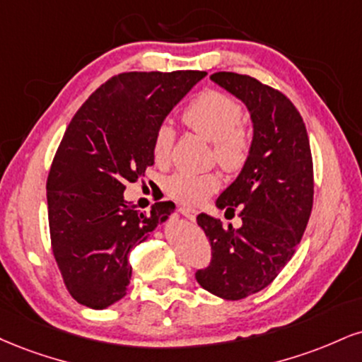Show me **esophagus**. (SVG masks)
Listing matches in <instances>:
<instances>
[{
    "label": "esophagus",
    "instance_id": "34e87169",
    "mask_svg": "<svg viewBox=\"0 0 362 362\" xmlns=\"http://www.w3.org/2000/svg\"><path fill=\"white\" fill-rule=\"evenodd\" d=\"M180 211V214L185 217V219L189 221H195V217H197V211L195 209H190V207H180L178 209Z\"/></svg>",
    "mask_w": 362,
    "mask_h": 362
}]
</instances>
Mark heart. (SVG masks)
I'll return each instance as SVG.
<instances>
[{"mask_svg":"<svg viewBox=\"0 0 362 362\" xmlns=\"http://www.w3.org/2000/svg\"><path fill=\"white\" fill-rule=\"evenodd\" d=\"M241 104L217 90H206L184 111V121L190 129L214 145L217 163L226 170H238L246 162L251 138L241 126ZM175 132L168 123L156 129L153 138V156L158 163L168 162ZM221 180L216 173H192L180 170L165 180V190L170 197L184 204H200L219 189Z\"/></svg>","mask_w":362,"mask_h":362,"instance_id":"obj_1","label":"heart"}]
</instances>
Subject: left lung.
<instances>
[{
    "label": "left lung",
    "mask_w": 362,
    "mask_h": 362,
    "mask_svg": "<svg viewBox=\"0 0 362 362\" xmlns=\"http://www.w3.org/2000/svg\"><path fill=\"white\" fill-rule=\"evenodd\" d=\"M211 81L245 104L252 138L241 172L216 200L226 214L238 207L243 226L226 229L217 217L197 216L212 261L195 278L216 297L241 300L280 275L303 236L313 204L310 143L302 116L281 93L234 72L212 74Z\"/></svg>",
    "instance_id": "1"
}]
</instances>
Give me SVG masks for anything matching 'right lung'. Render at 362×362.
I'll return each instance as SVG.
<instances>
[{
  "label": "right lung",
  "mask_w": 362,
  "mask_h": 362,
  "mask_svg": "<svg viewBox=\"0 0 362 362\" xmlns=\"http://www.w3.org/2000/svg\"><path fill=\"white\" fill-rule=\"evenodd\" d=\"M207 74L128 72L99 87L65 129L47 180L52 250L67 290L103 310L126 295L129 251L175 211L150 216L124 200L128 182L155 163L153 138L165 117Z\"/></svg>",
  "instance_id": "obj_1"
}]
</instances>
